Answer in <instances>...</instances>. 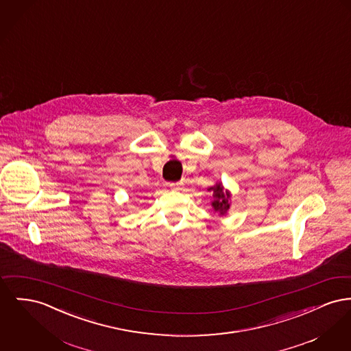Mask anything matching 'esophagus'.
Instances as JSON below:
<instances>
[{
  "label": "esophagus",
  "instance_id": "1",
  "mask_svg": "<svg viewBox=\"0 0 351 351\" xmlns=\"http://www.w3.org/2000/svg\"><path fill=\"white\" fill-rule=\"evenodd\" d=\"M182 186H183L182 183H171V184H169V188H171L172 191H180V189H182Z\"/></svg>",
  "mask_w": 351,
  "mask_h": 351
}]
</instances>
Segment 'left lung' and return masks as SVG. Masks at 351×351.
<instances>
[{"label": "left lung", "instance_id": "8db88e82", "mask_svg": "<svg viewBox=\"0 0 351 351\" xmlns=\"http://www.w3.org/2000/svg\"><path fill=\"white\" fill-rule=\"evenodd\" d=\"M208 191L212 192V196H213V200L210 202V206L213 208V210L216 213H219L220 216H226L230 208V199H232L230 191L226 189L223 183H220V182L209 186Z\"/></svg>", "mask_w": 351, "mask_h": 351}]
</instances>
